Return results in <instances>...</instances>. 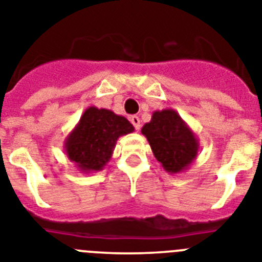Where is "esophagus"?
<instances>
[{
  "label": "esophagus",
  "mask_w": 262,
  "mask_h": 262,
  "mask_svg": "<svg viewBox=\"0 0 262 262\" xmlns=\"http://www.w3.org/2000/svg\"><path fill=\"white\" fill-rule=\"evenodd\" d=\"M129 122L133 123L135 129H140V118H139L138 115H131V117H129Z\"/></svg>",
  "instance_id": "1"
}]
</instances>
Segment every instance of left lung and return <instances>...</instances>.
Returning a JSON list of instances; mask_svg holds the SVG:
<instances>
[{
    "instance_id": "1",
    "label": "left lung",
    "mask_w": 262,
    "mask_h": 262,
    "mask_svg": "<svg viewBox=\"0 0 262 262\" xmlns=\"http://www.w3.org/2000/svg\"><path fill=\"white\" fill-rule=\"evenodd\" d=\"M155 157L170 174L185 172L200 152V140L173 108L156 110L151 122L143 126Z\"/></svg>"
}]
</instances>
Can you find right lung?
<instances>
[{"mask_svg": "<svg viewBox=\"0 0 262 262\" xmlns=\"http://www.w3.org/2000/svg\"><path fill=\"white\" fill-rule=\"evenodd\" d=\"M134 129L122 115L90 106L67 136L66 155L80 172H98L110 161L118 139L134 133Z\"/></svg>", "mask_w": 262, "mask_h": 262, "instance_id": "add662e5", "label": "right lung"}]
</instances>
